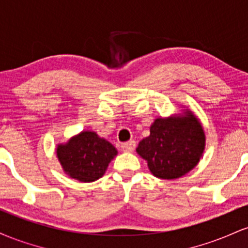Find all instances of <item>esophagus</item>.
I'll return each instance as SVG.
<instances>
[{"instance_id":"esophagus-1","label":"esophagus","mask_w":248,"mask_h":248,"mask_svg":"<svg viewBox=\"0 0 248 248\" xmlns=\"http://www.w3.org/2000/svg\"><path fill=\"white\" fill-rule=\"evenodd\" d=\"M135 141L134 140H130V141H127V142H124V143H121V149L124 150V152H133L134 149H135Z\"/></svg>"}]
</instances>
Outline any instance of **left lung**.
<instances>
[{
  "label": "left lung",
  "instance_id": "obj_1",
  "mask_svg": "<svg viewBox=\"0 0 248 248\" xmlns=\"http://www.w3.org/2000/svg\"><path fill=\"white\" fill-rule=\"evenodd\" d=\"M205 148V134L192 112L158 118L150 126V135L143 139L136 152L148 162L156 177H182L198 164Z\"/></svg>",
  "mask_w": 248,
  "mask_h": 248
}]
</instances>
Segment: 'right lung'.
I'll return each instance as SVG.
<instances>
[{
	"instance_id": "obj_1",
	"label": "right lung",
	"mask_w": 248,
	"mask_h": 248,
	"mask_svg": "<svg viewBox=\"0 0 248 248\" xmlns=\"http://www.w3.org/2000/svg\"><path fill=\"white\" fill-rule=\"evenodd\" d=\"M118 150L94 132H81L65 144H58L57 157L64 171L80 182H94L104 176Z\"/></svg>"
}]
</instances>
